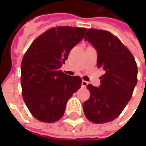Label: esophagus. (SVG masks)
<instances>
[{
	"instance_id": "34e87169",
	"label": "esophagus",
	"mask_w": 146,
	"mask_h": 146,
	"mask_svg": "<svg viewBox=\"0 0 146 146\" xmlns=\"http://www.w3.org/2000/svg\"><path fill=\"white\" fill-rule=\"evenodd\" d=\"M81 84H82V87H87V85L88 84V81H85V80H82Z\"/></svg>"
}]
</instances>
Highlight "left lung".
Wrapping results in <instances>:
<instances>
[{
    "label": "left lung",
    "mask_w": 146,
    "mask_h": 146,
    "mask_svg": "<svg viewBox=\"0 0 146 146\" xmlns=\"http://www.w3.org/2000/svg\"><path fill=\"white\" fill-rule=\"evenodd\" d=\"M84 40L95 48L97 66L105 73L98 88L87 86L91 95L83 103L84 113L91 122H110L119 116L131 98L138 81L137 64L131 51L108 31L89 29Z\"/></svg>",
    "instance_id": "left-lung-1"
}]
</instances>
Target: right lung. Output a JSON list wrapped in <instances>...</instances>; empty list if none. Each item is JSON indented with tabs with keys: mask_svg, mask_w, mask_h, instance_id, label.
I'll use <instances>...</instances> for the list:
<instances>
[{
	"mask_svg": "<svg viewBox=\"0 0 146 146\" xmlns=\"http://www.w3.org/2000/svg\"><path fill=\"white\" fill-rule=\"evenodd\" d=\"M85 28L58 27L39 36L24 54L21 85L27 108L36 119L54 123L65 113L68 100L81 87V78L60 67L71 49L84 36Z\"/></svg>",
	"mask_w": 146,
	"mask_h": 146,
	"instance_id": "right-lung-1",
	"label": "right lung"
}]
</instances>
